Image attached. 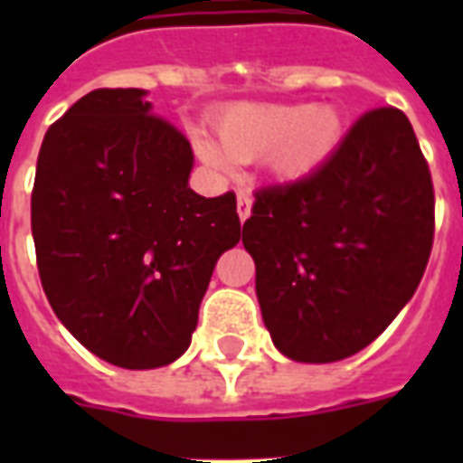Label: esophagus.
Here are the masks:
<instances>
[{
    "label": "esophagus",
    "mask_w": 463,
    "mask_h": 463,
    "mask_svg": "<svg viewBox=\"0 0 463 463\" xmlns=\"http://www.w3.org/2000/svg\"><path fill=\"white\" fill-rule=\"evenodd\" d=\"M252 213V194L247 192V189H240L238 192V216L240 221L245 223L247 218Z\"/></svg>",
    "instance_id": "esophagus-1"
}]
</instances>
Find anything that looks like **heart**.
I'll use <instances>...</instances> for the list:
<instances>
[{"label": "heart", "mask_w": 463, "mask_h": 463, "mask_svg": "<svg viewBox=\"0 0 463 463\" xmlns=\"http://www.w3.org/2000/svg\"><path fill=\"white\" fill-rule=\"evenodd\" d=\"M221 144L199 137L196 148L209 165L228 167L231 158L254 160L269 156L281 180L312 173L336 151L344 119L331 105H235L218 122Z\"/></svg>", "instance_id": "obj_1"}]
</instances>
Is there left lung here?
Listing matches in <instances>:
<instances>
[{
	"mask_svg": "<svg viewBox=\"0 0 463 463\" xmlns=\"http://www.w3.org/2000/svg\"><path fill=\"white\" fill-rule=\"evenodd\" d=\"M435 238V189L409 118L363 112L305 177L254 192L242 242L276 348L334 363L370 345L416 293Z\"/></svg>",
	"mask_w": 463,
	"mask_h": 463,
	"instance_id": "8db88e82",
	"label": "left lung"
}]
</instances>
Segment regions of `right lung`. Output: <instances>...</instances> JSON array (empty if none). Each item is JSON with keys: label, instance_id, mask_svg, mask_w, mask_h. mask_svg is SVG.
<instances>
[{"label": "right lung", "instance_id": "right-lung-1", "mask_svg": "<svg viewBox=\"0 0 463 463\" xmlns=\"http://www.w3.org/2000/svg\"><path fill=\"white\" fill-rule=\"evenodd\" d=\"M141 89H96L47 129L31 194L38 274L79 344L127 370L189 348L218 257L238 245L235 192L187 184V137Z\"/></svg>", "mask_w": 463, "mask_h": 463}]
</instances>
